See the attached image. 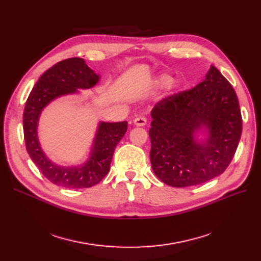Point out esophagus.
Listing matches in <instances>:
<instances>
[{"instance_id": "esophagus-1", "label": "esophagus", "mask_w": 261, "mask_h": 261, "mask_svg": "<svg viewBox=\"0 0 261 261\" xmlns=\"http://www.w3.org/2000/svg\"><path fill=\"white\" fill-rule=\"evenodd\" d=\"M133 122H134V125L135 126H138V127H144L146 123H147V119L145 118V117H136L134 120H133Z\"/></svg>"}]
</instances>
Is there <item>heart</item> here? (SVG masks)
Wrapping results in <instances>:
<instances>
[{"instance_id":"heart-1","label":"heart","mask_w":261,"mask_h":261,"mask_svg":"<svg viewBox=\"0 0 261 261\" xmlns=\"http://www.w3.org/2000/svg\"><path fill=\"white\" fill-rule=\"evenodd\" d=\"M172 80H173V78L170 75L161 74L155 79V85L160 88H165V87H168L171 84Z\"/></svg>"}]
</instances>
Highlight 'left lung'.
Here are the masks:
<instances>
[{"label": "left lung", "mask_w": 261, "mask_h": 261, "mask_svg": "<svg viewBox=\"0 0 261 261\" xmlns=\"http://www.w3.org/2000/svg\"><path fill=\"white\" fill-rule=\"evenodd\" d=\"M151 117L152 170L173 187L198 185L223 173L242 132L236 92L214 65L195 88L159 101ZM200 132L207 135L196 140Z\"/></svg>", "instance_id": "8db88e82"}]
</instances>
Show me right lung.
<instances>
[{
    "instance_id": "right-lung-1",
    "label": "right lung",
    "mask_w": 261,
    "mask_h": 261,
    "mask_svg": "<svg viewBox=\"0 0 261 261\" xmlns=\"http://www.w3.org/2000/svg\"><path fill=\"white\" fill-rule=\"evenodd\" d=\"M82 58L62 60L39 78L26 100L23 113V131L26 150L32 161L48 181L67 188H87L98 184L110 170L116 145L123 138L128 122L100 121L96 130L88 161L79 166H60L51 162L41 148L38 123L43 109L61 96L91 89L99 82Z\"/></svg>"
}]
</instances>
